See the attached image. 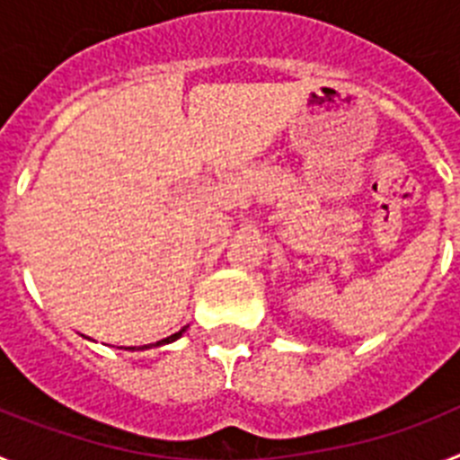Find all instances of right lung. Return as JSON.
Returning a JSON list of instances; mask_svg holds the SVG:
<instances>
[{
	"instance_id": "1",
	"label": "right lung",
	"mask_w": 460,
	"mask_h": 460,
	"mask_svg": "<svg viewBox=\"0 0 460 460\" xmlns=\"http://www.w3.org/2000/svg\"><path fill=\"white\" fill-rule=\"evenodd\" d=\"M184 332H186V327H184V329H180V332H177V334L168 336V339H164V341H158V343H156V345H165V343H172V341H177V339H180V336H181V334H184ZM145 348H147V345H145Z\"/></svg>"
}]
</instances>
